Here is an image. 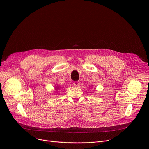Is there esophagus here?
<instances>
[{
	"label": "esophagus",
	"mask_w": 149,
	"mask_h": 149,
	"mask_svg": "<svg viewBox=\"0 0 149 149\" xmlns=\"http://www.w3.org/2000/svg\"><path fill=\"white\" fill-rule=\"evenodd\" d=\"M73 84H74V86L78 87V86H79V81H74Z\"/></svg>",
	"instance_id": "esophagus-1"
}]
</instances>
